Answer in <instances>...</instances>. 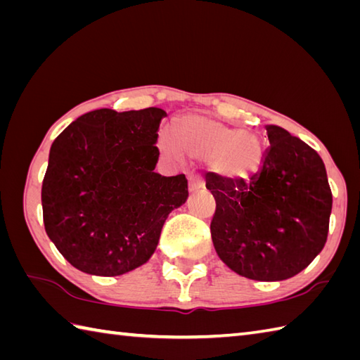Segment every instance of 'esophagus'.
Wrapping results in <instances>:
<instances>
[{"instance_id": "34e87169", "label": "esophagus", "mask_w": 360, "mask_h": 360, "mask_svg": "<svg viewBox=\"0 0 360 360\" xmlns=\"http://www.w3.org/2000/svg\"><path fill=\"white\" fill-rule=\"evenodd\" d=\"M204 188V179L200 174H190L188 176V190L190 192H198V190Z\"/></svg>"}]
</instances>
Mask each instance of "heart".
Here are the masks:
<instances>
[{
	"mask_svg": "<svg viewBox=\"0 0 360 360\" xmlns=\"http://www.w3.org/2000/svg\"><path fill=\"white\" fill-rule=\"evenodd\" d=\"M159 145L170 155H179L182 148L193 158L212 159L213 172L229 181L250 179L264 158L263 142L257 134L205 117L186 119L179 127V142L162 133Z\"/></svg>",
	"mask_w": 360,
	"mask_h": 360,
	"instance_id": "heart-1",
	"label": "heart"
}]
</instances>
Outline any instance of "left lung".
Wrapping results in <instances>:
<instances>
[{"instance_id": "8db88e82", "label": "left lung", "mask_w": 360, "mask_h": 360, "mask_svg": "<svg viewBox=\"0 0 360 360\" xmlns=\"http://www.w3.org/2000/svg\"><path fill=\"white\" fill-rule=\"evenodd\" d=\"M250 181L205 178L215 198L212 241L218 257L243 277L280 281L302 272L323 249L333 193L322 158L277 125Z\"/></svg>"}]
</instances>
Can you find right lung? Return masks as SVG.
<instances>
[{
  "label": "right lung",
  "mask_w": 360,
  "mask_h": 360,
  "mask_svg": "<svg viewBox=\"0 0 360 360\" xmlns=\"http://www.w3.org/2000/svg\"><path fill=\"white\" fill-rule=\"evenodd\" d=\"M160 108L83 114L57 136L41 187L46 233L75 269L116 277L147 263L184 174L155 173Z\"/></svg>",
  "instance_id": "1"
}]
</instances>
